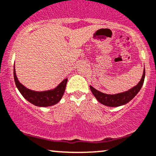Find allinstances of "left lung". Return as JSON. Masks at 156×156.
<instances>
[{"mask_svg":"<svg viewBox=\"0 0 156 156\" xmlns=\"http://www.w3.org/2000/svg\"><path fill=\"white\" fill-rule=\"evenodd\" d=\"M144 76H145V70L144 69L142 78L137 83V85L134 86L128 91L115 94H108L102 93L94 89L91 86H90V89H91L94 96L97 99V100L101 104L108 107H113V108L114 107H119L127 104L137 94L144 83Z\"/></svg>","mask_w":156,"mask_h":156,"instance_id":"8db88e82","label":"left lung"}]
</instances>
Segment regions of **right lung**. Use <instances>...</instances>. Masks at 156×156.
I'll return each mask as SVG.
<instances>
[{
	"mask_svg": "<svg viewBox=\"0 0 156 156\" xmlns=\"http://www.w3.org/2000/svg\"><path fill=\"white\" fill-rule=\"evenodd\" d=\"M14 77L16 88L24 98L31 104L37 107H49L59 102L65 93L67 82V78H65L54 89L37 91L27 89L19 81L16 75L15 67H14Z\"/></svg>",
	"mask_w": 156,
	"mask_h": 156,
	"instance_id": "obj_1",
	"label": "right lung"
}]
</instances>
